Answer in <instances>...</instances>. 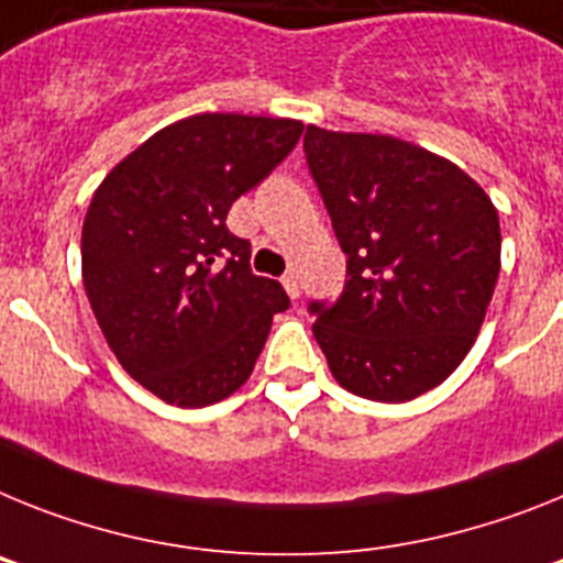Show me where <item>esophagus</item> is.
<instances>
[{"label": "esophagus", "instance_id": "34e87169", "mask_svg": "<svg viewBox=\"0 0 563 563\" xmlns=\"http://www.w3.org/2000/svg\"><path fill=\"white\" fill-rule=\"evenodd\" d=\"M283 286H286V291H288V297H291V300H297V297H300V280H297L295 272L283 275Z\"/></svg>", "mask_w": 563, "mask_h": 563}]
</instances>
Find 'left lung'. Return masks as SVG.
<instances>
[{
    "label": "left lung",
    "instance_id": "left-lung-1",
    "mask_svg": "<svg viewBox=\"0 0 563 563\" xmlns=\"http://www.w3.org/2000/svg\"><path fill=\"white\" fill-rule=\"evenodd\" d=\"M309 173L345 261L334 302L314 300V340L336 383L408 402L459 368L501 268L487 192L448 158L390 135L309 124Z\"/></svg>",
    "mask_w": 563,
    "mask_h": 563
}]
</instances>
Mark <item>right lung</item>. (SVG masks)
Returning a JSON list of instances; mask_svg holds the SVG:
<instances>
[{"label":"right lung","mask_w":563,"mask_h":563,"mask_svg":"<svg viewBox=\"0 0 563 563\" xmlns=\"http://www.w3.org/2000/svg\"><path fill=\"white\" fill-rule=\"evenodd\" d=\"M302 135L295 119L203 112L164 126L101 180L81 229V275L126 374L178 408L241 388L288 309L252 275L227 214Z\"/></svg>","instance_id":"obj_1"}]
</instances>
